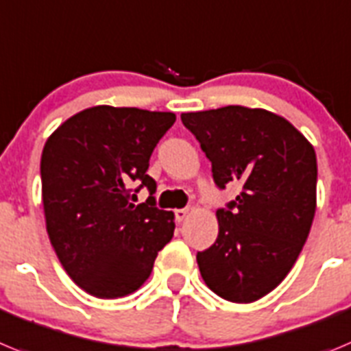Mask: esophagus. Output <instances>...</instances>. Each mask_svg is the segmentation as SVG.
I'll list each match as a JSON object with an SVG mask.
<instances>
[{
	"mask_svg": "<svg viewBox=\"0 0 351 351\" xmlns=\"http://www.w3.org/2000/svg\"><path fill=\"white\" fill-rule=\"evenodd\" d=\"M189 215H191V210H189V208H183V210H176L175 211L176 222H183V220L187 219Z\"/></svg>",
	"mask_w": 351,
	"mask_h": 351,
	"instance_id": "34e87169",
	"label": "esophagus"
}]
</instances>
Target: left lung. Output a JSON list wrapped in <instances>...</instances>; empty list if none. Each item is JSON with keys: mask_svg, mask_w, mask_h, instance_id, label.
<instances>
[{"mask_svg": "<svg viewBox=\"0 0 351 351\" xmlns=\"http://www.w3.org/2000/svg\"><path fill=\"white\" fill-rule=\"evenodd\" d=\"M201 143L215 183L241 185L217 211L219 238L197 254L204 283L230 302L258 301L290 273L317 210V154L287 119L230 105L182 113Z\"/></svg>", "mask_w": 351, "mask_h": 351, "instance_id": "left-lung-1", "label": "left lung"}]
</instances>
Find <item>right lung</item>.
I'll use <instances>...</instances> for the list:
<instances>
[{
  "label": "right lung",
  "instance_id": "obj_1",
  "mask_svg": "<svg viewBox=\"0 0 351 351\" xmlns=\"http://www.w3.org/2000/svg\"><path fill=\"white\" fill-rule=\"evenodd\" d=\"M176 121L171 112L99 105L69 117L42 154V197L52 248L68 276L99 299L124 298L148 280L175 232L156 199L132 204L131 187L156 192L148 160Z\"/></svg>",
  "mask_w": 351,
  "mask_h": 351
}]
</instances>
